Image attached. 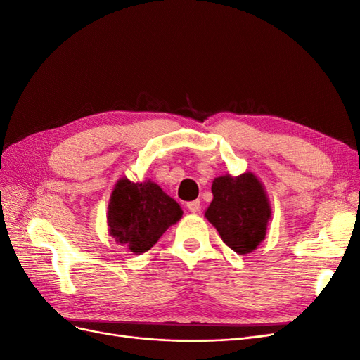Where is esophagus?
<instances>
[{"label":"esophagus","instance_id":"1","mask_svg":"<svg viewBox=\"0 0 360 360\" xmlns=\"http://www.w3.org/2000/svg\"><path fill=\"white\" fill-rule=\"evenodd\" d=\"M188 209H189V212H192V213H200V210H201V202H200L198 200L191 201V202H188Z\"/></svg>","mask_w":360,"mask_h":360}]
</instances>
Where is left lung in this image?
Returning <instances> with one entry per match:
<instances>
[{
  "mask_svg": "<svg viewBox=\"0 0 360 360\" xmlns=\"http://www.w3.org/2000/svg\"><path fill=\"white\" fill-rule=\"evenodd\" d=\"M213 201L204 216L226 246L238 255L252 252L264 240L271 217L263 184L252 172L233 177H216L212 184Z\"/></svg>",
  "mask_w": 360,
  "mask_h": 360,
  "instance_id": "obj_1",
  "label": "left lung"
}]
</instances>
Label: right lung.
I'll use <instances>...</instances> for the list:
<instances>
[{"mask_svg": "<svg viewBox=\"0 0 360 360\" xmlns=\"http://www.w3.org/2000/svg\"><path fill=\"white\" fill-rule=\"evenodd\" d=\"M181 207L155 181L120 179L108 204L110 234L130 252L144 254L171 225L180 221Z\"/></svg>", "mask_w": 360, "mask_h": 360, "instance_id": "right-lung-1", "label": "right lung"}]
</instances>
